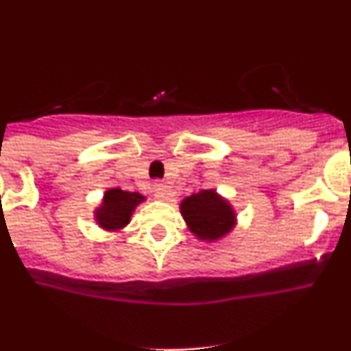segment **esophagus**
Segmentation results:
<instances>
[{"instance_id":"1","label":"esophagus","mask_w":351,"mask_h":351,"mask_svg":"<svg viewBox=\"0 0 351 351\" xmlns=\"http://www.w3.org/2000/svg\"><path fill=\"white\" fill-rule=\"evenodd\" d=\"M154 195H156L158 200H172L173 198V193L170 191L169 186H165V184L154 186Z\"/></svg>"}]
</instances>
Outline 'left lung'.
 I'll return each mask as SVG.
<instances>
[{"label":"left lung","mask_w":351,"mask_h":351,"mask_svg":"<svg viewBox=\"0 0 351 351\" xmlns=\"http://www.w3.org/2000/svg\"><path fill=\"white\" fill-rule=\"evenodd\" d=\"M182 219L195 239L216 243L230 234L237 225V213L228 198L214 190H200L182 198L179 204Z\"/></svg>","instance_id":"8db88e82"}]
</instances>
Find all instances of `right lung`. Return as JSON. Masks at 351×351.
<instances>
[{
  "label": "right lung",
  "mask_w": 351,
  "mask_h": 351,
  "mask_svg": "<svg viewBox=\"0 0 351 351\" xmlns=\"http://www.w3.org/2000/svg\"><path fill=\"white\" fill-rule=\"evenodd\" d=\"M142 202H145V197L138 191L110 188L104 193L100 206L93 210L96 225L105 232H123Z\"/></svg>",
  "instance_id": "obj_1"
}]
</instances>
